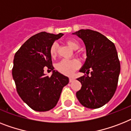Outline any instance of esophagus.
Wrapping results in <instances>:
<instances>
[{"label":"esophagus","instance_id":"obj_1","mask_svg":"<svg viewBox=\"0 0 131 131\" xmlns=\"http://www.w3.org/2000/svg\"><path fill=\"white\" fill-rule=\"evenodd\" d=\"M74 80H75V79L73 78V77H70V78H69V82L70 83H72Z\"/></svg>","mask_w":131,"mask_h":131}]
</instances>
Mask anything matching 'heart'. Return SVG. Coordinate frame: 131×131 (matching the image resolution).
Instances as JSON below:
<instances>
[{"mask_svg": "<svg viewBox=\"0 0 131 131\" xmlns=\"http://www.w3.org/2000/svg\"><path fill=\"white\" fill-rule=\"evenodd\" d=\"M66 43L73 50H77L79 47V43L74 39H67L66 40ZM58 45L56 42H54L51 45L50 48V54L52 58H55L58 54ZM80 62L77 59H63L56 64V69L63 75H71L77 69L80 67Z\"/></svg>", "mask_w": 131, "mask_h": 131, "instance_id": "b5f03b06", "label": "heart"}]
</instances>
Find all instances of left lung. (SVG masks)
Here are the masks:
<instances>
[{
	"instance_id": "1",
	"label": "left lung",
	"mask_w": 131,
	"mask_h": 131,
	"mask_svg": "<svg viewBox=\"0 0 131 131\" xmlns=\"http://www.w3.org/2000/svg\"><path fill=\"white\" fill-rule=\"evenodd\" d=\"M73 34L80 38L86 48L87 58L79 71L91 74L77 79L82 85L77 97L86 108H100L111 100L117 88L121 64L115 45L91 29H81Z\"/></svg>"
}]
</instances>
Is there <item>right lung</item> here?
<instances>
[{
  "mask_svg": "<svg viewBox=\"0 0 131 131\" xmlns=\"http://www.w3.org/2000/svg\"><path fill=\"white\" fill-rule=\"evenodd\" d=\"M64 34L45 31L31 36L14 56L12 75L18 94L31 109L46 112L54 108L62 88L69 78L54 70L50 48ZM45 68L53 71L51 77L43 73Z\"/></svg>",
  "mask_w": 131,
  "mask_h": 131,
  "instance_id": "add662e5",
  "label": "right lung"
}]
</instances>
